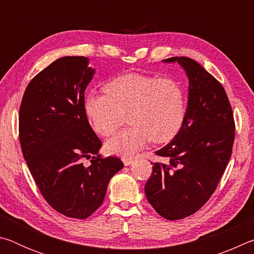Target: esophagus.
Returning <instances> with one entry per match:
<instances>
[{
    "instance_id": "esophagus-1",
    "label": "esophagus",
    "mask_w": 254,
    "mask_h": 254,
    "mask_svg": "<svg viewBox=\"0 0 254 254\" xmlns=\"http://www.w3.org/2000/svg\"><path fill=\"white\" fill-rule=\"evenodd\" d=\"M122 161H123L124 165L128 166V165H131V163L133 162V158L132 157H123L122 158Z\"/></svg>"
}]
</instances>
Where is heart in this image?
<instances>
[{
  "mask_svg": "<svg viewBox=\"0 0 254 254\" xmlns=\"http://www.w3.org/2000/svg\"><path fill=\"white\" fill-rule=\"evenodd\" d=\"M105 93L85 98V112L97 134L109 136L126 121L130 126L106 142L111 153L131 156L150 140L163 143L173 139L186 114L185 92L170 78L127 74L105 85Z\"/></svg>",
  "mask_w": 254,
  "mask_h": 254,
  "instance_id": "1",
  "label": "heart"
}]
</instances>
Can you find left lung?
I'll list each match as a JSON object with an SVG mask.
<instances>
[{
    "instance_id": "8db88e82",
    "label": "left lung",
    "mask_w": 254,
    "mask_h": 254,
    "mask_svg": "<svg viewBox=\"0 0 254 254\" xmlns=\"http://www.w3.org/2000/svg\"><path fill=\"white\" fill-rule=\"evenodd\" d=\"M178 62L189 81L187 111L171 142L158 150L163 162H152L145 196L160 216L182 220L196 213L216 189L233 149L235 122L222 84L188 57Z\"/></svg>"
}]
</instances>
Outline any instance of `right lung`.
Instances as JSON below:
<instances>
[{"label": "right lung", "mask_w": 254, "mask_h": 254, "mask_svg": "<svg viewBox=\"0 0 254 254\" xmlns=\"http://www.w3.org/2000/svg\"><path fill=\"white\" fill-rule=\"evenodd\" d=\"M80 56L50 64L27 86L19 112L20 144L34 183L55 210L78 220L100 207L110 179L123 168L121 159L97 154L102 141L85 112L94 74Z\"/></svg>", "instance_id": "right-lung-1"}]
</instances>
